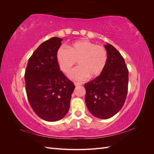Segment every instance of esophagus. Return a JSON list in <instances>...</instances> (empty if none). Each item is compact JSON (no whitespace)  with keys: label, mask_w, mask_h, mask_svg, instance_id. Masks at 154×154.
Masks as SVG:
<instances>
[{"label":"esophagus","mask_w":154,"mask_h":154,"mask_svg":"<svg viewBox=\"0 0 154 154\" xmlns=\"http://www.w3.org/2000/svg\"><path fill=\"white\" fill-rule=\"evenodd\" d=\"M74 85H75V86H79V85H81L82 83H78V82H75V83H74Z\"/></svg>","instance_id":"34e87169"}]
</instances>
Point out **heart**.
Wrapping results in <instances>:
<instances>
[{
	"label": "heart",
	"mask_w": 154,
	"mask_h": 154,
	"mask_svg": "<svg viewBox=\"0 0 154 154\" xmlns=\"http://www.w3.org/2000/svg\"><path fill=\"white\" fill-rule=\"evenodd\" d=\"M67 49L61 48L57 51V60L65 73H69L78 61L79 66L69 75L72 80L84 81L89 76H98L103 71L108 60V54L103 46L81 40L68 45Z\"/></svg>",
	"instance_id": "obj_1"
}]
</instances>
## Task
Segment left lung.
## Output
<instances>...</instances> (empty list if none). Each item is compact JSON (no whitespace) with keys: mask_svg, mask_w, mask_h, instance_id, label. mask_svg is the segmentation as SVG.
<instances>
[{"mask_svg":"<svg viewBox=\"0 0 154 154\" xmlns=\"http://www.w3.org/2000/svg\"><path fill=\"white\" fill-rule=\"evenodd\" d=\"M105 48L108 60L103 71L84 85L87 109L100 119H109L122 109L128 84V70L123 57L112 45L106 44Z\"/></svg>","mask_w":154,"mask_h":154,"instance_id":"8db88e82","label":"left lung"}]
</instances>
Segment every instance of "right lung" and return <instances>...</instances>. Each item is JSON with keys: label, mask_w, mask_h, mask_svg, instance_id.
I'll return each instance as SVG.
<instances>
[{"label": "right lung", "mask_w": 154, "mask_h": 154, "mask_svg": "<svg viewBox=\"0 0 154 154\" xmlns=\"http://www.w3.org/2000/svg\"><path fill=\"white\" fill-rule=\"evenodd\" d=\"M62 41L53 37L41 44L29 58L24 75L31 108L41 119L50 122L67 114L75 88L60 71L57 62V53Z\"/></svg>", "instance_id": "right-lung-1"}]
</instances>
